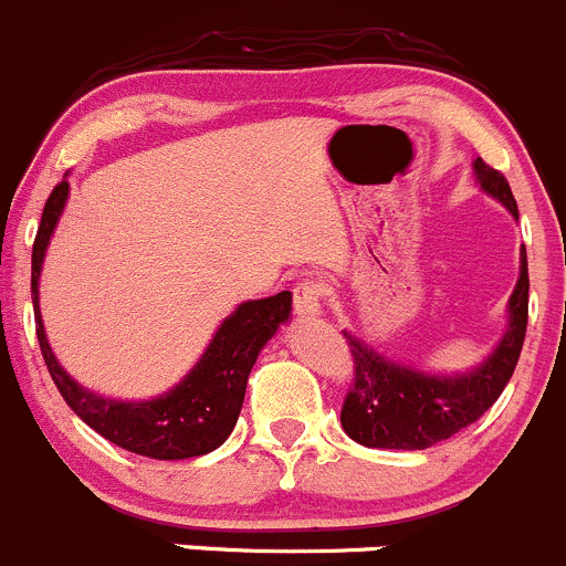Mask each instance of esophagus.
<instances>
[{
    "instance_id": "obj_1",
    "label": "esophagus",
    "mask_w": 566,
    "mask_h": 566,
    "mask_svg": "<svg viewBox=\"0 0 566 566\" xmlns=\"http://www.w3.org/2000/svg\"><path fill=\"white\" fill-rule=\"evenodd\" d=\"M322 300H324V283L316 277H302L294 285V311L300 316H316L322 313Z\"/></svg>"
}]
</instances>
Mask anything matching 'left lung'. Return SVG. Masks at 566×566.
<instances>
[{
  "label": "left lung",
  "mask_w": 566,
  "mask_h": 566,
  "mask_svg": "<svg viewBox=\"0 0 566 566\" xmlns=\"http://www.w3.org/2000/svg\"><path fill=\"white\" fill-rule=\"evenodd\" d=\"M473 167L481 187L517 217V200L509 189L506 176L484 159H475ZM509 316L512 322L495 355L465 377H427L412 368L396 366L344 333L352 355V371H355L340 407L344 432L368 449L421 451L471 427L503 394L523 352L525 327H528L525 250L517 289L509 300Z\"/></svg>",
  "instance_id": "1"
}]
</instances>
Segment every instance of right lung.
I'll return each instance as SVG.
<instances>
[{
	"instance_id": "obj_1",
	"label": "right lung",
	"mask_w": 566,
	"mask_h": 566,
	"mask_svg": "<svg viewBox=\"0 0 566 566\" xmlns=\"http://www.w3.org/2000/svg\"><path fill=\"white\" fill-rule=\"evenodd\" d=\"M65 198H69V181H60L46 198L35 244H32V305H35L38 344L65 405L101 438L150 460H189V457L220 449L237 427L248 377L261 346L289 318L291 294L281 291L266 300L239 305V311L222 322L220 333L214 335L192 374L161 399L132 405V401L95 396L80 388L54 360L46 333H43L41 311H38V275H41L43 253H46L49 237L57 226Z\"/></svg>"
}]
</instances>
